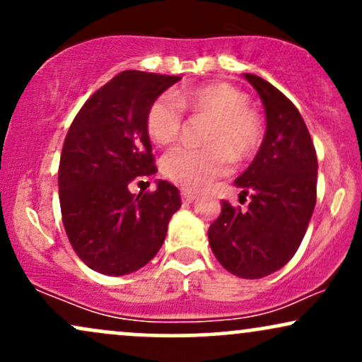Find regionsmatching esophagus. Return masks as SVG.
Wrapping results in <instances>:
<instances>
[{
    "label": "esophagus",
    "mask_w": 362,
    "mask_h": 362,
    "mask_svg": "<svg viewBox=\"0 0 362 362\" xmlns=\"http://www.w3.org/2000/svg\"><path fill=\"white\" fill-rule=\"evenodd\" d=\"M197 199V195L192 192H182V201L184 202H194Z\"/></svg>",
    "instance_id": "esophagus-1"
}]
</instances>
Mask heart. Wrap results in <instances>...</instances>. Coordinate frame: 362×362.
<instances>
[{
	"label": "heart",
	"instance_id": "obj_1",
	"mask_svg": "<svg viewBox=\"0 0 362 362\" xmlns=\"http://www.w3.org/2000/svg\"><path fill=\"white\" fill-rule=\"evenodd\" d=\"M184 109L213 119L206 132L209 146H177L161 160V172L185 190H202L231 172L236 161L250 160L264 143L260 115L248 97L228 83H211L180 93H163L146 112V129L156 144L173 143L184 126Z\"/></svg>",
	"mask_w": 362,
	"mask_h": 362
}]
</instances>
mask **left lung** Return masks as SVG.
<instances>
[{
	"instance_id": "8db88e82",
	"label": "left lung",
	"mask_w": 362,
	"mask_h": 362,
	"mask_svg": "<svg viewBox=\"0 0 362 362\" xmlns=\"http://www.w3.org/2000/svg\"><path fill=\"white\" fill-rule=\"evenodd\" d=\"M245 78L260 95L267 117L259 153L235 180L252 201L247 211L223 201L207 236L228 272L260 279L284 267L300 248L317 204L318 161L293 102L260 76L245 73Z\"/></svg>"
}]
</instances>
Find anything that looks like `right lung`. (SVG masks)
<instances>
[{"label":"right lung","mask_w":362,"mask_h":362,"mask_svg":"<svg viewBox=\"0 0 362 362\" xmlns=\"http://www.w3.org/2000/svg\"><path fill=\"white\" fill-rule=\"evenodd\" d=\"M178 80L119 73L85 102L66 134L57 173L62 224L73 250L93 271L126 276L144 267L180 209V192L165 180L153 192L127 189L156 173L146 112Z\"/></svg>","instance_id":"1"}]
</instances>
